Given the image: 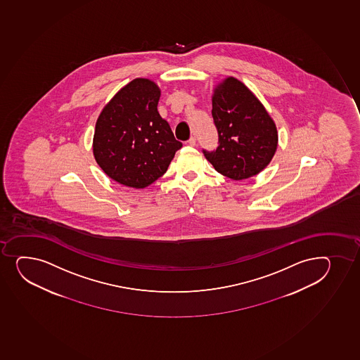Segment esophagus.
<instances>
[{
  "label": "esophagus",
  "mask_w": 360,
  "mask_h": 360,
  "mask_svg": "<svg viewBox=\"0 0 360 360\" xmlns=\"http://www.w3.org/2000/svg\"><path fill=\"white\" fill-rule=\"evenodd\" d=\"M187 143H188L191 147H194V146L197 144V140H195V137H191V139L187 141Z\"/></svg>",
  "instance_id": "1"
}]
</instances>
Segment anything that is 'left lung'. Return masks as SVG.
<instances>
[{
  "label": "left lung",
  "mask_w": 360,
  "mask_h": 360,
  "mask_svg": "<svg viewBox=\"0 0 360 360\" xmlns=\"http://www.w3.org/2000/svg\"><path fill=\"white\" fill-rule=\"evenodd\" d=\"M212 116L219 146L204 155L218 173L245 180L268 166L278 143L276 124L261 101L235 77L216 85Z\"/></svg>",
  "instance_id": "8db88e82"
}]
</instances>
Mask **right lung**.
Segmentation results:
<instances>
[{"label": "right lung", "mask_w": 360, "mask_h": 360, "mask_svg": "<svg viewBox=\"0 0 360 360\" xmlns=\"http://www.w3.org/2000/svg\"><path fill=\"white\" fill-rule=\"evenodd\" d=\"M161 90L136 78L122 87L96 122L94 156L110 179L133 188L152 185L182 147L158 111Z\"/></svg>", "instance_id": "right-lung-1"}]
</instances>
